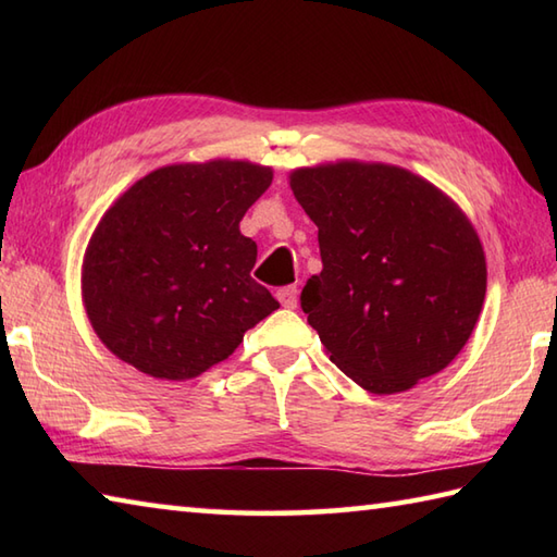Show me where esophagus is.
Instances as JSON below:
<instances>
[{
    "instance_id": "34e87169",
    "label": "esophagus",
    "mask_w": 557,
    "mask_h": 557,
    "mask_svg": "<svg viewBox=\"0 0 557 557\" xmlns=\"http://www.w3.org/2000/svg\"><path fill=\"white\" fill-rule=\"evenodd\" d=\"M277 301L285 306V309H297L299 304V289L289 285V287H280L277 289Z\"/></svg>"
}]
</instances>
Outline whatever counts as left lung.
Masks as SVG:
<instances>
[{"mask_svg":"<svg viewBox=\"0 0 557 557\" xmlns=\"http://www.w3.org/2000/svg\"><path fill=\"white\" fill-rule=\"evenodd\" d=\"M289 184L318 227L323 270L301 309L330 361L375 395L441 373L486 297V258L465 212L389 164L306 168Z\"/></svg>","mask_w":557,"mask_h":557,"instance_id":"1","label":"left lung"}]
</instances>
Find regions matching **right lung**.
<instances>
[{"label": "right lung", "instance_id": "1", "mask_svg": "<svg viewBox=\"0 0 557 557\" xmlns=\"http://www.w3.org/2000/svg\"><path fill=\"white\" fill-rule=\"evenodd\" d=\"M270 182V168L212 160L128 188L83 260V304L102 345L140 373L188 381L280 309L251 277L258 248L239 232Z\"/></svg>", "mask_w": 557, "mask_h": 557}]
</instances>
